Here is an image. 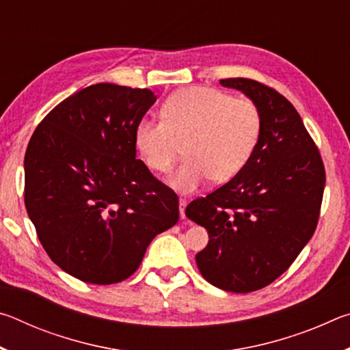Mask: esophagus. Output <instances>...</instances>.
Masks as SVG:
<instances>
[{
    "mask_svg": "<svg viewBox=\"0 0 350 350\" xmlns=\"http://www.w3.org/2000/svg\"><path fill=\"white\" fill-rule=\"evenodd\" d=\"M185 208H187V199L180 198V199H179V211H180V219H185Z\"/></svg>",
    "mask_w": 350,
    "mask_h": 350,
    "instance_id": "1",
    "label": "esophagus"
}]
</instances>
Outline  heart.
<instances>
[{
	"mask_svg": "<svg viewBox=\"0 0 350 350\" xmlns=\"http://www.w3.org/2000/svg\"><path fill=\"white\" fill-rule=\"evenodd\" d=\"M262 116L247 98L194 86L174 92L162 106V120L145 118L135 128V146L148 168L167 173L180 156L185 161L168 185L191 194L204 185L224 183L239 173L256 148Z\"/></svg>",
	"mask_w": 350,
	"mask_h": 350,
	"instance_id": "heart-1",
	"label": "heart"
}]
</instances>
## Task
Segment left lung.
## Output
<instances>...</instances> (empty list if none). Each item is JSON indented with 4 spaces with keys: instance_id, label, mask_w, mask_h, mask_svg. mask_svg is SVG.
Masks as SVG:
<instances>
[{
    "instance_id": "1",
    "label": "left lung",
    "mask_w": 350,
    "mask_h": 350,
    "mask_svg": "<svg viewBox=\"0 0 350 350\" xmlns=\"http://www.w3.org/2000/svg\"><path fill=\"white\" fill-rule=\"evenodd\" d=\"M258 106L262 131L250 161L232 180L194 199L185 215L206 228L196 254L206 281L248 293L281 276L315 233L325 183L318 148L298 111L271 88L250 79L221 80Z\"/></svg>"
}]
</instances>
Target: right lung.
Here are the masks:
<instances>
[{"label":"right lung","instance_id":"add662e5","mask_svg":"<svg viewBox=\"0 0 350 350\" xmlns=\"http://www.w3.org/2000/svg\"><path fill=\"white\" fill-rule=\"evenodd\" d=\"M156 98L97 83L57 105L29 142L27 215L49 258L77 280H126L179 221L176 193L135 159V128Z\"/></svg>","mask_w":350,"mask_h":350}]
</instances>
